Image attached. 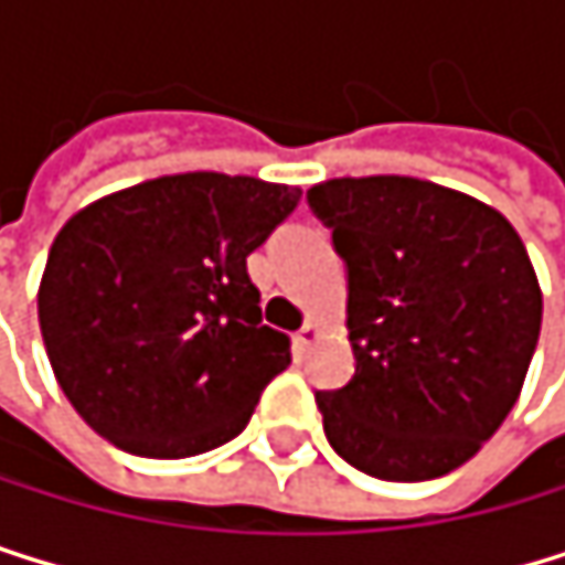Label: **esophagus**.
I'll list each match as a JSON object with an SVG mask.
<instances>
[{"mask_svg": "<svg viewBox=\"0 0 565 565\" xmlns=\"http://www.w3.org/2000/svg\"><path fill=\"white\" fill-rule=\"evenodd\" d=\"M318 335H321V324H318L315 318H308V321L301 324V329H298V339H295V342H298L301 349H308Z\"/></svg>", "mask_w": 565, "mask_h": 565, "instance_id": "34e87169", "label": "esophagus"}]
</instances>
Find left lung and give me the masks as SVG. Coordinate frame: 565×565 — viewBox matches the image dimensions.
Here are the masks:
<instances>
[{"label": "left lung", "mask_w": 565, "mask_h": 565, "mask_svg": "<svg viewBox=\"0 0 565 565\" xmlns=\"http://www.w3.org/2000/svg\"><path fill=\"white\" fill-rule=\"evenodd\" d=\"M349 267L355 376L315 393L329 444L383 481L461 468L515 406L542 329V288L494 206L414 175L308 189Z\"/></svg>", "instance_id": "left-lung-1"}]
</instances>
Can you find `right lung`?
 <instances>
[{
    "instance_id": "obj_1",
    "label": "right lung",
    "mask_w": 565,
    "mask_h": 565,
    "mask_svg": "<svg viewBox=\"0 0 565 565\" xmlns=\"http://www.w3.org/2000/svg\"><path fill=\"white\" fill-rule=\"evenodd\" d=\"M301 189L254 175L145 179L77 210L50 247L36 308L60 390L115 447L192 458L236 437L291 365L260 324L247 257Z\"/></svg>"
}]
</instances>
